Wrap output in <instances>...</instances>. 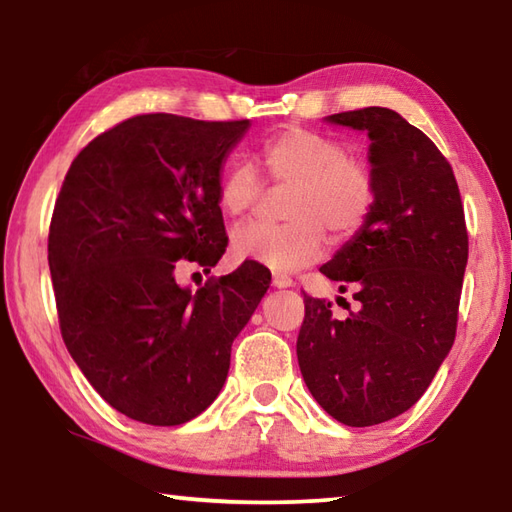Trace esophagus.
I'll list each match as a JSON object with an SVG mask.
<instances>
[{"mask_svg":"<svg viewBox=\"0 0 512 512\" xmlns=\"http://www.w3.org/2000/svg\"><path fill=\"white\" fill-rule=\"evenodd\" d=\"M273 287L275 289H289V287H293V280L287 275H282V273H273Z\"/></svg>","mask_w":512,"mask_h":512,"instance_id":"esophagus-1","label":"esophagus"}]
</instances>
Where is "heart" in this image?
Returning a JSON list of instances; mask_svg holds the SVG:
<instances>
[{"mask_svg":"<svg viewBox=\"0 0 512 512\" xmlns=\"http://www.w3.org/2000/svg\"><path fill=\"white\" fill-rule=\"evenodd\" d=\"M262 162L275 185L293 187L287 225L246 223L232 232V255L273 271H298L323 257L327 235L348 241L366 228L377 203V185L363 162L332 137L289 128L262 149ZM262 194V178L248 162L230 164L219 187L228 216L246 214Z\"/></svg>","mask_w":512,"mask_h":512,"instance_id":"heart-1","label":"heart"}]
</instances>
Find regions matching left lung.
I'll use <instances>...</instances> for the list:
<instances>
[{
	"label": "left lung",
	"mask_w": 512,
	"mask_h": 512,
	"mask_svg": "<svg viewBox=\"0 0 512 512\" xmlns=\"http://www.w3.org/2000/svg\"><path fill=\"white\" fill-rule=\"evenodd\" d=\"M325 121L368 135L377 203L366 228L320 266L329 280L352 284L357 309L336 318L332 302L305 296L296 352L309 393L334 420L372 427L409 411L452 350L465 214L445 155L395 110Z\"/></svg>",
	"instance_id": "left-lung-1"
}]
</instances>
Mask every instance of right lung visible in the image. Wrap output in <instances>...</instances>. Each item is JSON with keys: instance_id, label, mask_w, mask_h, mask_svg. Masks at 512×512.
<instances>
[{"instance_id": "right-lung-1", "label": "right lung", "mask_w": 512, "mask_h": 512, "mask_svg": "<svg viewBox=\"0 0 512 512\" xmlns=\"http://www.w3.org/2000/svg\"><path fill=\"white\" fill-rule=\"evenodd\" d=\"M250 121L137 115L85 146L49 228L60 334L112 409L153 427L201 415L221 393L232 341L271 284L257 262L192 293L189 259L207 273L228 246L219 187Z\"/></svg>"}]
</instances>
